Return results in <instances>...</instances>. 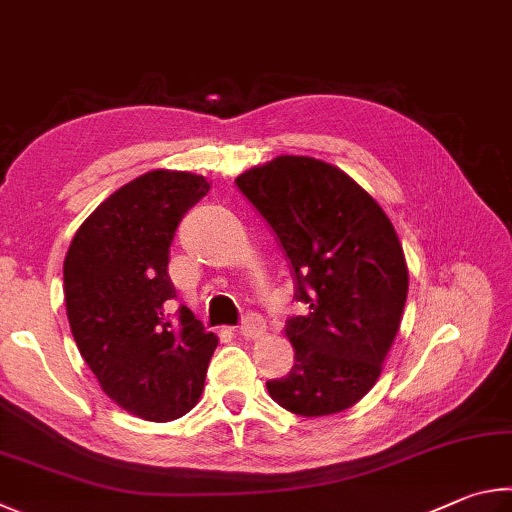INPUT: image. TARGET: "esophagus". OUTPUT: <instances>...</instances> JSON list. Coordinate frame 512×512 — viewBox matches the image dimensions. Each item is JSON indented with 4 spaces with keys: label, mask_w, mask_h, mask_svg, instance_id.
<instances>
[{
    "label": "esophagus",
    "mask_w": 512,
    "mask_h": 512,
    "mask_svg": "<svg viewBox=\"0 0 512 512\" xmlns=\"http://www.w3.org/2000/svg\"><path fill=\"white\" fill-rule=\"evenodd\" d=\"M265 333V321L256 315H249L242 319V324L238 326V335L245 337V339H258L263 337Z\"/></svg>",
    "instance_id": "esophagus-1"
}]
</instances>
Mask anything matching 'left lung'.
<instances>
[{
  "label": "left lung",
  "instance_id": "1",
  "mask_svg": "<svg viewBox=\"0 0 512 512\" xmlns=\"http://www.w3.org/2000/svg\"><path fill=\"white\" fill-rule=\"evenodd\" d=\"M236 184L276 233L294 299L308 306L285 324L294 366L267 391L297 416L353 407L378 382L405 310L409 272L396 229L355 179L312 157H276Z\"/></svg>",
  "mask_w": 512,
  "mask_h": 512
}]
</instances>
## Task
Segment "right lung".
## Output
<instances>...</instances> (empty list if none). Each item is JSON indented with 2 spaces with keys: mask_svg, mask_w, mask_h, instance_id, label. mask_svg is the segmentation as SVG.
Wrapping results in <instances>:
<instances>
[{
  "mask_svg": "<svg viewBox=\"0 0 512 512\" xmlns=\"http://www.w3.org/2000/svg\"><path fill=\"white\" fill-rule=\"evenodd\" d=\"M202 175L150 170L80 224L65 256L71 335L103 391L152 423L188 414L202 396L218 337L177 299L168 251L184 213L209 193Z\"/></svg>",
  "mask_w": 512,
  "mask_h": 512,
  "instance_id": "obj_1",
  "label": "right lung"
}]
</instances>
